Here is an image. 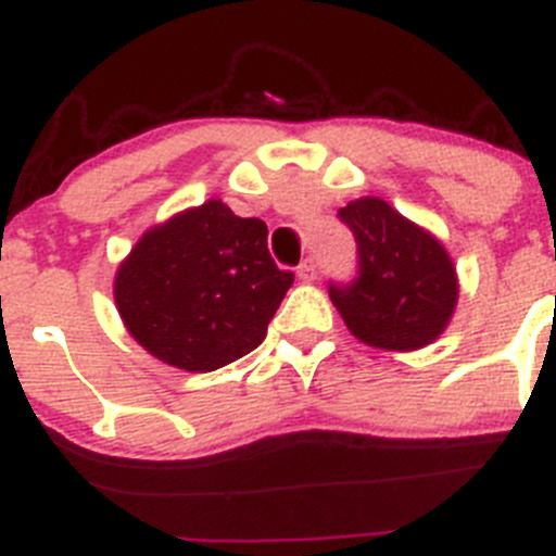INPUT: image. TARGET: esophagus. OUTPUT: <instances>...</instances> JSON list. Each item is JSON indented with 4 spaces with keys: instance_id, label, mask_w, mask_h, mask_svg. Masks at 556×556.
<instances>
[{
    "instance_id": "esophagus-1",
    "label": "esophagus",
    "mask_w": 556,
    "mask_h": 556,
    "mask_svg": "<svg viewBox=\"0 0 556 556\" xmlns=\"http://www.w3.org/2000/svg\"><path fill=\"white\" fill-rule=\"evenodd\" d=\"M314 277H317V263H314V257H306V261H301V266H299V279L312 282Z\"/></svg>"
}]
</instances>
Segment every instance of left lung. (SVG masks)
<instances>
[{
	"instance_id": "obj_1",
	"label": "left lung",
	"mask_w": 556,
	"mask_h": 556,
	"mask_svg": "<svg viewBox=\"0 0 556 556\" xmlns=\"http://www.w3.org/2000/svg\"><path fill=\"white\" fill-rule=\"evenodd\" d=\"M339 220L357 244L355 277L328 285L346 328L382 350L430 344L457 304V277L439 239L382 199L350 201Z\"/></svg>"
}]
</instances>
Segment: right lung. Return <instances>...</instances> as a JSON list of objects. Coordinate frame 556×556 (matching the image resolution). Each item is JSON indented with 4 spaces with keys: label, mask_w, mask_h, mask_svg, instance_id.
Returning <instances> with one entry per match:
<instances>
[{
    "label": "right lung",
    "mask_w": 556,
    "mask_h": 556,
    "mask_svg": "<svg viewBox=\"0 0 556 556\" xmlns=\"http://www.w3.org/2000/svg\"><path fill=\"white\" fill-rule=\"evenodd\" d=\"M266 237V223L223 201L144 233L115 279L128 333L185 371H215L255 350L295 279L268 255Z\"/></svg>",
    "instance_id": "add662e5"
}]
</instances>
